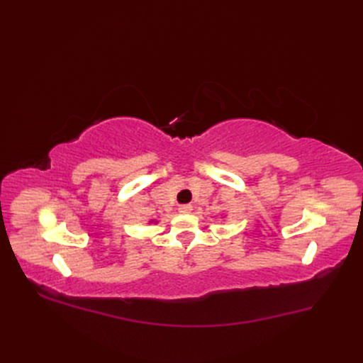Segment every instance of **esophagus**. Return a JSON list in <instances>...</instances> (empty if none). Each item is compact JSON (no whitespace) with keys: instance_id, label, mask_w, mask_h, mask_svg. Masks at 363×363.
Instances as JSON below:
<instances>
[{"instance_id":"1","label":"esophagus","mask_w":363,"mask_h":363,"mask_svg":"<svg viewBox=\"0 0 363 363\" xmlns=\"http://www.w3.org/2000/svg\"><path fill=\"white\" fill-rule=\"evenodd\" d=\"M179 212L180 213H191L192 212V206L191 204H182L179 207Z\"/></svg>"}]
</instances>
